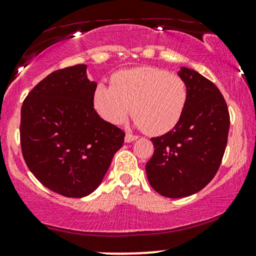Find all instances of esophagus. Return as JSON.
I'll return each instance as SVG.
<instances>
[{"label":"esophagus","mask_w":256,"mask_h":256,"mask_svg":"<svg viewBox=\"0 0 256 256\" xmlns=\"http://www.w3.org/2000/svg\"><path fill=\"white\" fill-rule=\"evenodd\" d=\"M138 138V136H136V134H125V142L126 143H131V142L136 140Z\"/></svg>","instance_id":"34e87169"}]
</instances>
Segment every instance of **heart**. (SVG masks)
Segmentation results:
<instances>
[{
  "mask_svg": "<svg viewBox=\"0 0 256 256\" xmlns=\"http://www.w3.org/2000/svg\"><path fill=\"white\" fill-rule=\"evenodd\" d=\"M113 87L100 84L94 94V106L101 118L122 124L131 112L134 125L150 134H163L180 122L188 87L181 76L158 68L143 66L116 72Z\"/></svg>",
  "mask_w": 256,
  "mask_h": 256,
  "instance_id": "heart-1",
  "label": "heart"
}]
</instances>
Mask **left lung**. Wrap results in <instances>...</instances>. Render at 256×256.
<instances>
[{
	"instance_id": "obj_1",
	"label": "left lung",
	"mask_w": 256,
	"mask_h": 256,
	"mask_svg": "<svg viewBox=\"0 0 256 256\" xmlns=\"http://www.w3.org/2000/svg\"><path fill=\"white\" fill-rule=\"evenodd\" d=\"M188 87V101L173 130L152 138L154 155L146 166L149 184L167 198H184L216 175L226 152L230 116L220 89L196 70L178 72Z\"/></svg>"
}]
</instances>
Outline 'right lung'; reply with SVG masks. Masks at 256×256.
<instances>
[{"label": "right lung", "mask_w": 256, "mask_h": 256, "mask_svg": "<svg viewBox=\"0 0 256 256\" xmlns=\"http://www.w3.org/2000/svg\"><path fill=\"white\" fill-rule=\"evenodd\" d=\"M96 82L87 66L57 70L21 107L20 140L27 167L58 194L83 198L102 182L125 134L94 110Z\"/></svg>", "instance_id": "1"}]
</instances>
